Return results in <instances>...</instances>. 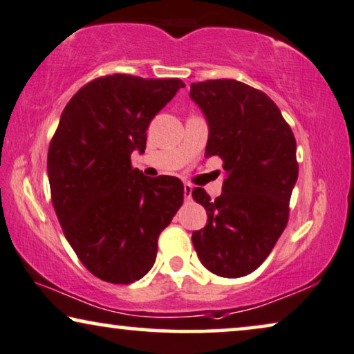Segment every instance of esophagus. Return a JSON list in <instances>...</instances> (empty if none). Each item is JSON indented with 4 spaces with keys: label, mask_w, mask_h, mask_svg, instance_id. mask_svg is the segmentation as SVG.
<instances>
[{
    "label": "esophagus",
    "mask_w": 354,
    "mask_h": 354,
    "mask_svg": "<svg viewBox=\"0 0 354 354\" xmlns=\"http://www.w3.org/2000/svg\"><path fill=\"white\" fill-rule=\"evenodd\" d=\"M192 196V186L191 185H185V199L189 201Z\"/></svg>",
    "instance_id": "obj_1"
}]
</instances>
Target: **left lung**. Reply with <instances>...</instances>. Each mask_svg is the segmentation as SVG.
Masks as SVG:
<instances>
[{
	"instance_id": "left-lung-1",
	"label": "left lung",
	"mask_w": 354,
	"mask_h": 354,
	"mask_svg": "<svg viewBox=\"0 0 354 354\" xmlns=\"http://www.w3.org/2000/svg\"><path fill=\"white\" fill-rule=\"evenodd\" d=\"M189 97L209 124L205 157L218 155L225 169L215 201L202 187L192 191L207 210L192 244L212 273L238 279L266 261L288 223L296 140L273 100L234 79L191 84Z\"/></svg>"
}]
</instances>
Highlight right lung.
Wrapping results in <instances>:
<instances>
[{
    "mask_svg": "<svg viewBox=\"0 0 354 354\" xmlns=\"http://www.w3.org/2000/svg\"><path fill=\"white\" fill-rule=\"evenodd\" d=\"M181 87L180 79L98 77L71 98L50 142L46 169L64 236L110 283H134L153 267L160 233L183 204L178 178L131 167L150 121Z\"/></svg>",
    "mask_w": 354,
    "mask_h": 354,
    "instance_id": "add662e5",
    "label": "right lung"
}]
</instances>
